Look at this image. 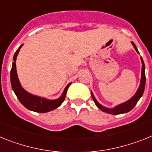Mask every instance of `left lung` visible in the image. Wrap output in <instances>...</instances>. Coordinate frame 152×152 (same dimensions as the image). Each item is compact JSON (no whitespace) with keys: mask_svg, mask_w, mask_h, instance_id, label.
<instances>
[{"mask_svg":"<svg viewBox=\"0 0 152 152\" xmlns=\"http://www.w3.org/2000/svg\"><path fill=\"white\" fill-rule=\"evenodd\" d=\"M132 44L133 45L134 50H136V52L139 54L138 49H137L136 46L133 42H131ZM141 58V61H142V72H141V81H140V85L138 87V90L136 91V92L134 93V96L132 97L131 99H129V100H127L126 102H123V103H121L119 105H116L114 108H107L104 106V105H101V104L95 98L94 95L92 93V92H91V95H92V98L94 101L95 104L99 109L101 111L104 112V113H109V114L112 115H119V114H123V113H129V111H131L133 108L134 107V105H136L137 102H138V100L141 99V97L142 96L144 93V90H145V63H144L143 59L142 57Z\"/></svg>","mask_w":152,"mask_h":152,"instance_id":"1","label":"left lung"}]
</instances>
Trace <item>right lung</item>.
<instances>
[{
	"label": "right lung",
	"instance_id": "1",
	"mask_svg": "<svg viewBox=\"0 0 152 152\" xmlns=\"http://www.w3.org/2000/svg\"><path fill=\"white\" fill-rule=\"evenodd\" d=\"M23 45V44H21L19 48L14 53V58H13L14 62L12 63V68L10 70V83H11L13 91L18 97V100L20 102V103L29 110L39 113H48V112L54 110L55 109L60 106L66 98L67 89L72 83H69L66 86L61 96L56 99H48L40 97V96H36V95H33L25 90L20 83L18 72H17V69H16L17 56H18L20 50Z\"/></svg>",
	"mask_w": 152,
	"mask_h": 152
}]
</instances>
